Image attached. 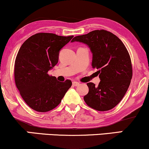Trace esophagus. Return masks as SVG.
I'll list each match as a JSON object with an SVG mask.
<instances>
[{
  "label": "esophagus",
  "mask_w": 149,
  "mask_h": 149,
  "mask_svg": "<svg viewBox=\"0 0 149 149\" xmlns=\"http://www.w3.org/2000/svg\"><path fill=\"white\" fill-rule=\"evenodd\" d=\"M80 85V83L77 81H73V86H78Z\"/></svg>",
  "instance_id": "34e87169"
}]
</instances>
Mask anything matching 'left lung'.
Segmentation results:
<instances>
[{
	"instance_id": "obj_1",
	"label": "left lung",
	"mask_w": 149,
	"mask_h": 149,
	"mask_svg": "<svg viewBox=\"0 0 149 149\" xmlns=\"http://www.w3.org/2000/svg\"><path fill=\"white\" fill-rule=\"evenodd\" d=\"M72 42L87 44L92 52V66L98 69V86L87 83L89 92L84 96L88 107L100 111L112 109L122 100L132 78L130 56L123 42L108 31L95 30L74 37Z\"/></svg>"
}]
</instances>
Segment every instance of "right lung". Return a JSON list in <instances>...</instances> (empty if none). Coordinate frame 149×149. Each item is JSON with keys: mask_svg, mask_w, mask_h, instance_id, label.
<instances>
[{"mask_svg": "<svg viewBox=\"0 0 149 149\" xmlns=\"http://www.w3.org/2000/svg\"><path fill=\"white\" fill-rule=\"evenodd\" d=\"M73 36L38 33L22 44L15 61V81L26 104L38 112H47L60 104L71 88L70 80L59 82L49 70L58 62L59 50Z\"/></svg>", "mask_w": 149, "mask_h": 149, "instance_id": "right-lung-1", "label": "right lung"}]
</instances>
